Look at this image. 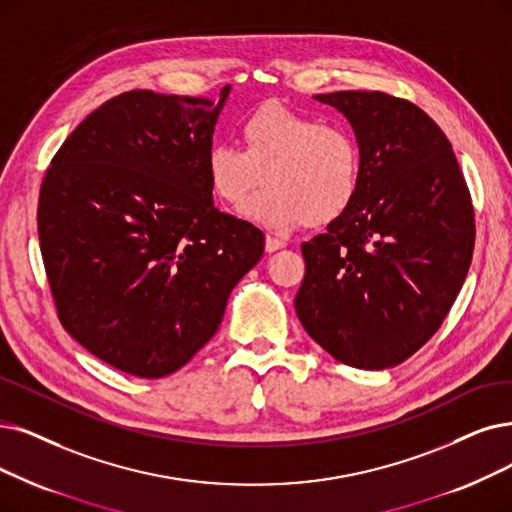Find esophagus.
<instances>
[{"mask_svg":"<svg viewBox=\"0 0 512 512\" xmlns=\"http://www.w3.org/2000/svg\"><path fill=\"white\" fill-rule=\"evenodd\" d=\"M264 248H267V252H277V250L285 248V241H283V239H277V237L267 235V241H264Z\"/></svg>","mask_w":512,"mask_h":512,"instance_id":"1","label":"esophagus"}]
</instances>
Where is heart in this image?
<instances>
[{
    "label": "heart",
    "instance_id": "1",
    "mask_svg": "<svg viewBox=\"0 0 512 512\" xmlns=\"http://www.w3.org/2000/svg\"><path fill=\"white\" fill-rule=\"evenodd\" d=\"M237 134L241 149L214 142L206 153L210 189L227 206L245 208L267 182L250 216L271 229L325 227L351 210L363 153L349 126L264 102L239 121Z\"/></svg>",
    "mask_w": 512,
    "mask_h": 512
}]
</instances>
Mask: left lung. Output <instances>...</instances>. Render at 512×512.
<instances>
[{"mask_svg": "<svg viewBox=\"0 0 512 512\" xmlns=\"http://www.w3.org/2000/svg\"><path fill=\"white\" fill-rule=\"evenodd\" d=\"M315 98L351 121L363 180L351 210L302 243L294 306L334 359L384 370L452 309L475 248L473 199L447 136L414 102L380 90Z\"/></svg>", "mask_w": 512, "mask_h": 512, "instance_id": "left-lung-1", "label": "left lung"}]
</instances>
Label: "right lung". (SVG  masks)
Listing matches in <instances>:
<instances>
[{"label": "right lung", "instance_id": "right-lung-1", "mask_svg": "<svg viewBox=\"0 0 512 512\" xmlns=\"http://www.w3.org/2000/svg\"><path fill=\"white\" fill-rule=\"evenodd\" d=\"M227 94H119L44 174L37 233L56 315L126 374L161 378L189 363L264 252L260 229L212 203L206 153Z\"/></svg>", "mask_w": 512, "mask_h": 512}]
</instances>
